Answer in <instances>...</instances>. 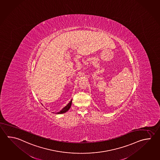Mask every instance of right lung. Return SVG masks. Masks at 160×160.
<instances>
[{
	"label": "right lung",
	"mask_w": 160,
	"mask_h": 160,
	"mask_svg": "<svg viewBox=\"0 0 160 160\" xmlns=\"http://www.w3.org/2000/svg\"><path fill=\"white\" fill-rule=\"evenodd\" d=\"M72 100L71 99V100L69 101V103H68L66 106H65L61 110H60L59 112H57V114H63V113L66 112L70 109V108H71V104H72ZM53 113H54V112H53Z\"/></svg>",
	"instance_id": "right-lung-1"
}]
</instances>
